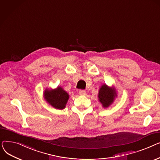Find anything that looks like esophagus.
<instances>
[{
	"label": "esophagus",
	"mask_w": 160,
	"mask_h": 160,
	"mask_svg": "<svg viewBox=\"0 0 160 160\" xmlns=\"http://www.w3.org/2000/svg\"><path fill=\"white\" fill-rule=\"evenodd\" d=\"M79 94L80 95H85L86 94V92L85 90L80 89V90H79Z\"/></svg>",
	"instance_id": "1"
}]
</instances>
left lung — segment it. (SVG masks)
Returning a JSON list of instances; mask_svg holds the SVG:
<instances>
[{
    "label": "left lung",
    "mask_w": 160,
    "mask_h": 160,
    "mask_svg": "<svg viewBox=\"0 0 160 160\" xmlns=\"http://www.w3.org/2000/svg\"><path fill=\"white\" fill-rule=\"evenodd\" d=\"M116 97L117 93L115 88H110L106 84H104L100 87L98 97L100 102L104 108L110 106L113 102Z\"/></svg>",
    "instance_id": "8db88e82"
}]
</instances>
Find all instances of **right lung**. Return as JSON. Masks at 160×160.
<instances>
[{
	"mask_svg": "<svg viewBox=\"0 0 160 160\" xmlns=\"http://www.w3.org/2000/svg\"><path fill=\"white\" fill-rule=\"evenodd\" d=\"M69 98V94L59 86L55 89H46L44 91V98L46 101L58 110H62L65 108Z\"/></svg>",
	"mask_w": 160,
	"mask_h": 160,
	"instance_id": "add662e5",
	"label": "right lung"
}]
</instances>
